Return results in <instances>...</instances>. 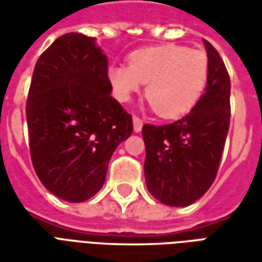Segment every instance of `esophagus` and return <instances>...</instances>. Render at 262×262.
I'll use <instances>...</instances> for the list:
<instances>
[{
  "mask_svg": "<svg viewBox=\"0 0 262 262\" xmlns=\"http://www.w3.org/2000/svg\"><path fill=\"white\" fill-rule=\"evenodd\" d=\"M143 127V120L139 118V116H133V129H135V132L136 133H139V132L142 130Z\"/></svg>",
  "mask_w": 262,
  "mask_h": 262,
  "instance_id": "esophagus-1",
  "label": "esophagus"
}]
</instances>
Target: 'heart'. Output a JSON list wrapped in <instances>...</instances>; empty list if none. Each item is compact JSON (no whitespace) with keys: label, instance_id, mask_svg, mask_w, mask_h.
Listing matches in <instances>:
<instances>
[{"label":"heart","instance_id":"heart-1","mask_svg":"<svg viewBox=\"0 0 262 262\" xmlns=\"http://www.w3.org/2000/svg\"><path fill=\"white\" fill-rule=\"evenodd\" d=\"M108 80L120 101H129L147 82L150 105L161 118L174 119L202 98L209 81L208 54L181 45L140 49L129 56V66H109Z\"/></svg>","mask_w":262,"mask_h":262}]
</instances>
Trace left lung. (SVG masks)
I'll return each mask as SVG.
<instances>
[{"label":"left lung","mask_w":262,"mask_h":262,"mask_svg":"<svg viewBox=\"0 0 262 262\" xmlns=\"http://www.w3.org/2000/svg\"><path fill=\"white\" fill-rule=\"evenodd\" d=\"M209 81L182 119L143 126L148 192L168 206H188L213 184L230 126V77L217 50L203 39Z\"/></svg>","instance_id":"1"}]
</instances>
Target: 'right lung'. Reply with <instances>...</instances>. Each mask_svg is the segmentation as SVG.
Segmentation results:
<instances>
[{
  "mask_svg": "<svg viewBox=\"0 0 262 262\" xmlns=\"http://www.w3.org/2000/svg\"><path fill=\"white\" fill-rule=\"evenodd\" d=\"M111 92L108 59L95 37L66 33L35 66L26 101L32 164L63 201L94 196L114 151L133 132L132 115Z\"/></svg>",
  "mask_w": 262,
  "mask_h": 262,
  "instance_id": "right-lung-1",
  "label": "right lung"
}]
</instances>
